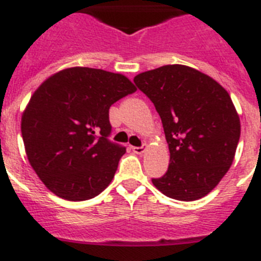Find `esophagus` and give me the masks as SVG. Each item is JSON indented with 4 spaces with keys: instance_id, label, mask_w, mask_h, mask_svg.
<instances>
[{
    "instance_id": "34e87169",
    "label": "esophagus",
    "mask_w": 261,
    "mask_h": 261,
    "mask_svg": "<svg viewBox=\"0 0 261 261\" xmlns=\"http://www.w3.org/2000/svg\"><path fill=\"white\" fill-rule=\"evenodd\" d=\"M132 150H133V153H136V154H144L145 151L147 150V146L146 145H142V146H140V147L133 146Z\"/></svg>"
}]
</instances>
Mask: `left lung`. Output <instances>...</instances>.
I'll return each instance as SVG.
<instances>
[{
  "mask_svg": "<svg viewBox=\"0 0 261 261\" xmlns=\"http://www.w3.org/2000/svg\"><path fill=\"white\" fill-rule=\"evenodd\" d=\"M135 84L154 103L170 150L156 190L180 201L208 195L234 161L241 120L229 93L216 80L174 64L140 73Z\"/></svg>",
  "mask_w": 261,
  "mask_h": 261,
  "instance_id": "1",
  "label": "left lung"
}]
</instances>
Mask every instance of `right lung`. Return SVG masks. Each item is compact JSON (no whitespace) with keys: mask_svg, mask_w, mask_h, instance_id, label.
Segmentation results:
<instances>
[{"mask_svg":"<svg viewBox=\"0 0 261 261\" xmlns=\"http://www.w3.org/2000/svg\"><path fill=\"white\" fill-rule=\"evenodd\" d=\"M136 90L120 73L82 66L62 69L35 90L20 130L30 165L50 192L84 201L110 186L125 147L108 141V111Z\"/></svg>","mask_w":261,"mask_h":261,"instance_id":"right-lung-1","label":"right lung"}]
</instances>
